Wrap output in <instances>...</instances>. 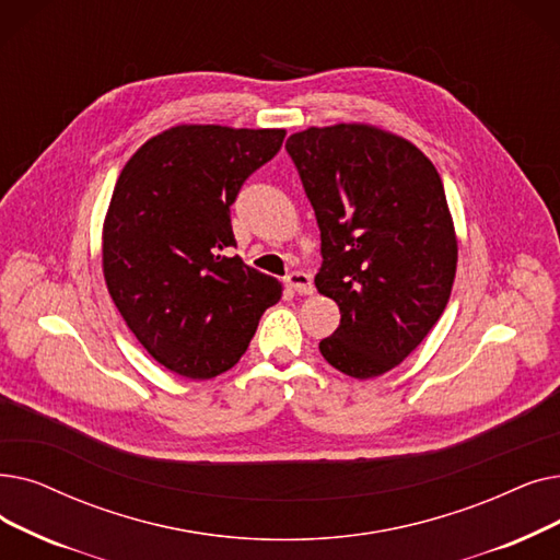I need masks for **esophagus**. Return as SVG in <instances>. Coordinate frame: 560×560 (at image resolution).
<instances>
[{"label":"esophagus","mask_w":560,"mask_h":560,"mask_svg":"<svg viewBox=\"0 0 560 560\" xmlns=\"http://www.w3.org/2000/svg\"><path fill=\"white\" fill-rule=\"evenodd\" d=\"M285 283L295 290V293H300V295H311L313 293V279H311V275H306V272H290L288 277H285Z\"/></svg>","instance_id":"34e87169"}]
</instances>
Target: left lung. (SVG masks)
Masks as SVG:
<instances>
[{
  "label": "left lung",
  "mask_w": 560,
  "mask_h": 560,
  "mask_svg": "<svg viewBox=\"0 0 560 560\" xmlns=\"http://www.w3.org/2000/svg\"><path fill=\"white\" fill-rule=\"evenodd\" d=\"M320 229L318 293L340 308L320 352L369 380L396 369L444 313L457 237L434 164L415 143L366 124L290 135Z\"/></svg>",
  "instance_id": "obj_1"
}]
</instances>
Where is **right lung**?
Returning a JSON list of instances; mask_svg holds the SVG:
<instances>
[{
  "mask_svg": "<svg viewBox=\"0 0 560 560\" xmlns=\"http://www.w3.org/2000/svg\"><path fill=\"white\" fill-rule=\"evenodd\" d=\"M285 130L176 126L120 172L103 226V272L126 325L164 369L210 380L249 348L281 283L240 256L231 206Z\"/></svg>",
  "mask_w": 560,
  "mask_h": 560,
  "instance_id": "1",
  "label": "right lung"
}]
</instances>
